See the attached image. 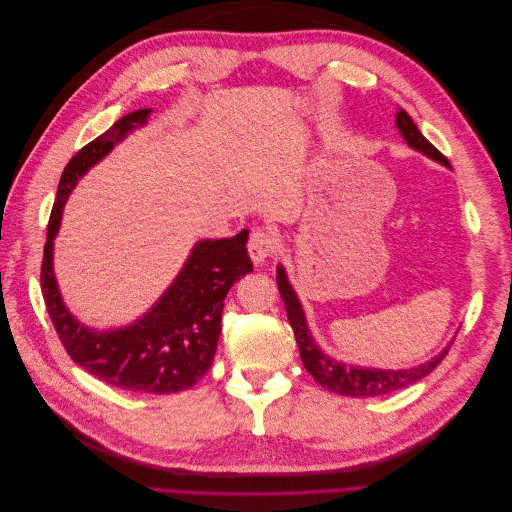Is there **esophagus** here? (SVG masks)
<instances>
[{"label": "esophagus", "instance_id": "esophagus-1", "mask_svg": "<svg viewBox=\"0 0 512 512\" xmlns=\"http://www.w3.org/2000/svg\"><path fill=\"white\" fill-rule=\"evenodd\" d=\"M275 250H277V239H275V232L269 228H256L252 232L250 241H247V252H250L254 265H262V262L273 256Z\"/></svg>", "mask_w": 512, "mask_h": 512}]
</instances>
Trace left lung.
<instances>
[{
  "instance_id": "obj_1",
  "label": "left lung",
  "mask_w": 512,
  "mask_h": 512,
  "mask_svg": "<svg viewBox=\"0 0 512 512\" xmlns=\"http://www.w3.org/2000/svg\"><path fill=\"white\" fill-rule=\"evenodd\" d=\"M395 123H397L399 134L404 136V141L408 143V147H412L418 153H423V156H427L433 162L451 168V164H448V160L442 156V153L427 141V138L421 134V130L414 126L412 117L406 111H401L399 108ZM277 288H280V294L284 299L286 314L290 320V327L294 331V337H297L301 361H303L305 369L314 376V380L320 386H324V389L333 391L337 395L380 397V395H389L399 389H406V386L429 376L431 371L442 363L448 348H451V344H448L442 352L431 356L429 361H425L421 365L406 367V369H378V367L346 365L342 361L331 359V356L316 344L312 331H309V327H307L303 305L297 297V292H294L292 284L288 282L286 269L282 265H277Z\"/></svg>"
}]
</instances>
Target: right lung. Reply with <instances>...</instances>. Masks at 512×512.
<instances>
[{
    "label": "right lung",
    "mask_w": 512,
    "mask_h": 512,
    "mask_svg": "<svg viewBox=\"0 0 512 512\" xmlns=\"http://www.w3.org/2000/svg\"><path fill=\"white\" fill-rule=\"evenodd\" d=\"M151 108L117 119L68 162L59 179L42 258V294L53 327L74 363L91 376L136 393H179L207 374L222 333L224 299L241 275L254 269L241 230L228 239H200L179 275L147 312L117 329L87 327L61 297L53 269L55 237L66 200L89 168L102 162L130 132L147 126Z\"/></svg>",
    "instance_id": "1"
}]
</instances>
